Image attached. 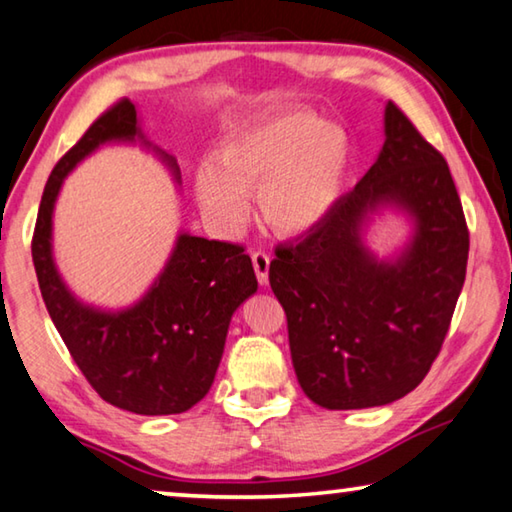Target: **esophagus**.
Segmentation results:
<instances>
[{"instance_id":"1","label":"esophagus","mask_w":512,"mask_h":512,"mask_svg":"<svg viewBox=\"0 0 512 512\" xmlns=\"http://www.w3.org/2000/svg\"><path fill=\"white\" fill-rule=\"evenodd\" d=\"M251 263H254L258 283L267 286V281H270V256H267L265 251H254V254H251Z\"/></svg>"}]
</instances>
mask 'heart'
<instances>
[{
	"label": "heart",
	"instance_id": "b5f03b06",
	"mask_svg": "<svg viewBox=\"0 0 512 512\" xmlns=\"http://www.w3.org/2000/svg\"><path fill=\"white\" fill-rule=\"evenodd\" d=\"M347 138L335 124L306 111H286L226 133L217 158L195 170V197L217 231H240L249 195L263 222L281 236L315 229L338 204L347 174Z\"/></svg>",
	"mask_w": 512,
	"mask_h": 512
}]
</instances>
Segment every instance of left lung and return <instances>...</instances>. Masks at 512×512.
<instances>
[{"mask_svg": "<svg viewBox=\"0 0 512 512\" xmlns=\"http://www.w3.org/2000/svg\"><path fill=\"white\" fill-rule=\"evenodd\" d=\"M374 165L322 224L276 247L270 286L297 381L329 410L392 404L429 374L465 283L469 233L449 165L388 102ZM385 207L414 231L379 259L362 233Z\"/></svg>", "mask_w": 512, "mask_h": 512, "instance_id": "1", "label": "left lung"}]
</instances>
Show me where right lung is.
Segmentation results:
<instances>
[{"label": "right lung", "mask_w": 512, "mask_h": 512, "mask_svg": "<svg viewBox=\"0 0 512 512\" xmlns=\"http://www.w3.org/2000/svg\"><path fill=\"white\" fill-rule=\"evenodd\" d=\"M111 142L154 152L181 186L177 158L149 142L138 108L122 99L99 115L49 174L31 256L54 326L97 395L136 415L186 413L206 397L233 313L258 290L245 249L181 231L163 272L136 304L106 311L67 288L54 261V206L67 174Z\"/></svg>", "instance_id": "add662e5"}]
</instances>
